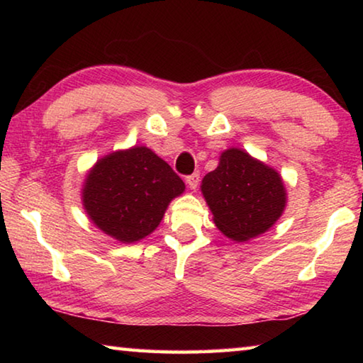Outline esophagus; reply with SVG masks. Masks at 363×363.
<instances>
[{
    "label": "esophagus",
    "instance_id": "34e87169",
    "mask_svg": "<svg viewBox=\"0 0 363 363\" xmlns=\"http://www.w3.org/2000/svg\"><path fill=\"white\" fill-rule=\"evenodd\" d=\"M186 182H187V186L192 189V190H195L196 187H199V182H200V173H199V171H196V173H192L190 176H187L186 177Z\"/></svg>",
    "mask_w": 363,
    "mask_h": 363
}]
</instances>
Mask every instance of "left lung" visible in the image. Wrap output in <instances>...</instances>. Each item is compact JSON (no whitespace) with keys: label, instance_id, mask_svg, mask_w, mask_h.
Returning <instances> with one entry per match:
<instances>
[{"label":"left lung","instance_id":"left-lung-1","mask_svg":"<svg viewBox=\"0 0 363 363\" xmlns=\"http://www.w3.org/2000/svg\"><path fill=\"white\" fill-rule=\"evenodd\" d=\"M213 220L225 237L247 242L281 216L286 190L280 174L240 149L220 153L218 168L201 181Z\"/></svg>","mask_w":363,"mask_h":363}]
</instances>
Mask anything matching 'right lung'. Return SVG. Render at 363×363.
Returning a JSON list of instances; mask_svg holds the SVG:
<instances>
[{"label": "right lung", "mask_w": 363, "mask_h": 363, "mask_svg": "<svg viewBox=\"0 0 363 363\" xmlns=\"http://www.w3.org/2000/svg\"><path fill=\"white\" fill-rule=\"evenodd\" d=\"M186 186L164 160L134 145L97 160L86 176L83 206L96 227L121 243L143 240Z\"/></svg>", "instance_id": "right-lung-1"}]
</instances>
